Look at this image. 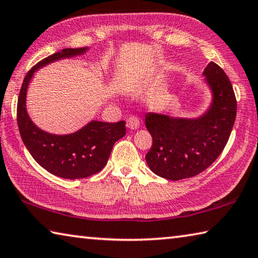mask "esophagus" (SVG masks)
<instances>
[{
  "label": "esophagus",
  "mask_w": 258,
  "mask_h": 258,
  "mask_svg": "<svg viewBox=\"0 0 258 258\" xmlns=\"http://www.w3.org/2000/svg\"><path fill=\"white\" fill-rule=\"evenodd\" d=\"M127 127L130 130H133V131L138 130L140 127V120L138 117H135V116L130 117V118L127 119Z\"/></svg>",
  "instance_id": "1"
}]
</instances>
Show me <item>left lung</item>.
Instances as JSON below:
<instances>
[{
    "label": "left lung",
    "mask_w": 258,
    "mask_h": 258,
    "mask_svg": "<svg viewBox=\"0 0 258 258\" xmlns=\"http://www.w3.org/2000/svg\"><path fill=\"white\" fill-rule=\"evenodd\" d=\"M203 76L212 98L202 115L194 118L158 112L146 115V127L152 137L147 164L166 180L178 181L204 172L223 151L232 131L237 100L229 77L213 61Z\"/></svg>",
    "instance_id": "8db88e82"
}]
</instances>
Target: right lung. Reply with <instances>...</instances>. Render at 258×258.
Segmentation results:
<instances>
[{"mask_svg":"<svg viewBox=\"0 0 258 258\" xmlns=\"http://www.w3.org/2000/svg\"><path fill=\"white\" fill-rule=\"evenodd\" d=\"M89 47L63 49L40 61L25 76L21 86L17 120L24 145L36 163L55 176L76 180L98 173L106 166L112 147L126 134L125 121L91 120L76 132L53 134L35 125L27 112V91L34 74L55 61L84 54Z\"/></svg>","mask_w":258,"mask_h":258,"instance_id":"1","label":"right lung"}]
</instances>
